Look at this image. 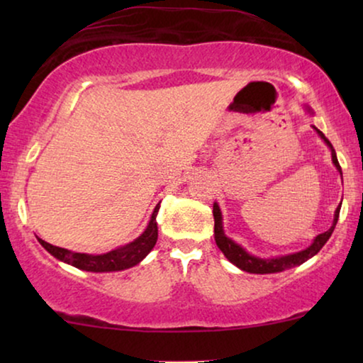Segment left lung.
Returning a JSON list of instances; mask_svg holds the SVG:
<instances>
[{
	"mask_svg": "<svg viewBox=\"0 0 363 363\" xmlns=\"http://www.w3.org/2000/svg\"><path fill=\"white\" fill-rule=\"evenodd\" d=\"M317 130V128H315ZM317 133L324 138V142L327 145L330 147L332 150V162H334V165L337 167V170L340 172L342 175V168L339 165V160H337L335 157V152L334 148H332L330 142L327 140L324 133L320 130H317ZM342 205V203H340ZM340 205L339 208L335 210V216H334V225L329 228V231L322 233L314 240V242L307 247L304 251H299V252H294V255H289V256H281V257H276V259H261V257H255L251 255H247V252L242 250L240 245H236L235 241H231L230 238L225 236V231H223V226H221V213H220V206L213 205V216H215V240H216V245L220 250L223 251V255H225L228 259H230L233 264L240 267V269L246 271V272H252V274H271V272H281L284 269H289V267H294V266H299L302 262H306L307 259H311L312 256H315L317 252L322 250V246L325 245L327 240H329L332 233H334V228L337 225V220H339V213H340Z\"/></svg>",
	"mask_w": 363,
	"mask_h": 363,
	"instance_id": "1",
	"label": "left lung"
}]
</instances>
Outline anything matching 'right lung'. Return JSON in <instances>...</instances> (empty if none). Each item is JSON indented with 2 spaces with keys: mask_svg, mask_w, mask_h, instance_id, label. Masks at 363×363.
I'll use <instances>...</instances> for the list:
<instances>
[{
  "mask_svg": "<svg viewBox=\"0 0 363 363\" xmlns=\"http://www.w3.org/2000/svg\"><path fill=\"white\" fill-rule=\"evenodd\" d=\"M160 210V205L155 206V210L152 213V220L148 223L147 230L143 231L142 236H138L135 241H132L130 245L117 247L111 252L99 256L91 255H82V252H72L64 250V247L52 246L44 240H39V242L51 252L54 257L61 259L67 264H72L74 267L84 271H92V272H106V271H122L127 267H132L140 262L148 252L155 246L157 238H158V226H157V213Z\"/></svg>",
  "mask_w": 363,
  "mask_h": 363,
  "instance_id": "obj_1",
  "label": "right lung"
}]
</instances>
